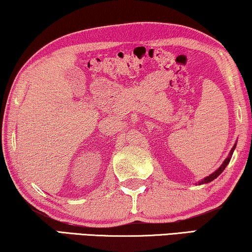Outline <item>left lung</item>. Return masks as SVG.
Listing matches in <instances>:
<instances>
[{"mask_svg": "<svg viewBox=\"0 0 252 252\" xmlns=\"http://www.w3.org/2000/svg\"><path fill=\"white\" fill-rule=\"evenodd\" d=\"M235 147H236V144H234V147H233V148H232V150L229 151V155H228V157L224 160V162L221 163V166L220 167V168H218L217 170H215L213 174H210V175H209V176H207L206 178H203L202 181L198 182V184H207V183H210L211 181H214L215 178H217L218 176H220V175L221 173H223V170L226 168V166L228 165V162H229V160H231V158H232L233 151H234Z\"/></svg>", "mask_w": 252, "mask_h": 252, "instance_id": "8db88e82", "label": "left lung"}]
</instances>
